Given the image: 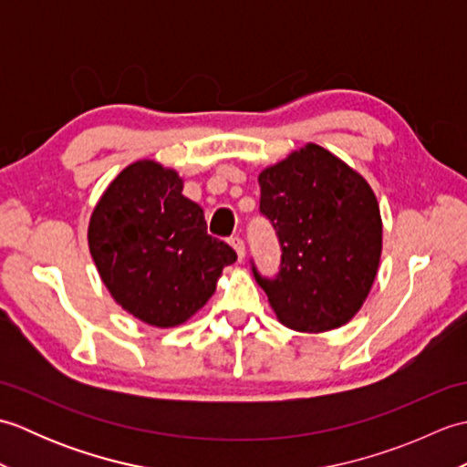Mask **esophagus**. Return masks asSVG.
<instances>
[{
  "mask_svg": "<svg viewBox=\"0 0 467 467\" xmlns=\"http://www.w3.org/2000/svg\"><path fill=\"white\" fill-rule=\"evenodd\" d=\"M228 243H231V246L234 249L236 259L243 261L244 259V243H243V239H239V236H234V239H231Z\"/></svg>",
  "mask_w": 467,
  "mask_h": 467,
  "instance_id": "esophagus-1",
  "label": "esophagus"
}]
</instances>
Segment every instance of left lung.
<instances>
[{"label":"left lung","instance_id":"obj_1","mask_svg":"<svg viewBox=\"0 0 467 467\" xmlns=\"http://www.w3.org/2000/svg\"><path fill=\"white\" fill-rule=\"evenodd\" d=\"M261 213L281 243V271L254 279L285 327L325 333L361 309L379 269L383 223L373 188L341 158L305 144L259 174Z\"/></svg>","mask_w":467,"mask_h":467}]
</instances>
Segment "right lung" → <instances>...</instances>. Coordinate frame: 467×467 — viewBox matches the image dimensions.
<instances>
[{"label": "right lung", "mask_w": 467, "mask_h": 467, "mask_svg": "<svg viewBox=\"0 0 467 467\" xmlns=\"http://www.w3.org/2000/svg\"><path fill=\"white\" fill-rule=\"evenodd\" d=\"M184 181L156 161L128 164L88 224V246L114 301L146 325L176 327L201 311L236 253L206 233Z\"/></svg>", "instance_id": "1"}]
</instances>
